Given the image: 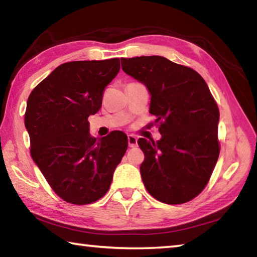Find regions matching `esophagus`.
I'll use <instances>...</instances> for the list:
<instances>
[{"mask_svg": "<svg viewBox=\"0 0 257 257\" xmlns=\"http://www.w3.org/2000/svg\"><path fill=\"white\" fill-rule=\"evenodd\" d=\"M128 145H129V147L137 146V138L135 135H128Z\"/></svg>", "mask_w": 257, "mask_h": 257, "instance_id": "1", "label": "esophagus"}]
</instances>
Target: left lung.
<instances>
[{"label": "left lung", "instance_id": "obj_1", "mask_svg": "<svg viewBox=\"0 0 257 257\" xmlns=\"http://www.w3.org/2000/svg\"><path fill=\"white\" fill-rule=\"evenodd\" d=\"M121 66L149 89L150 113L162 135L158 142H137L147 191L165 204L190 201L205 188L220 153V113L205 80L159 55L121 59Z\"/></svg>", "mask_w": 257, "mask_h": 257}]
</instances>
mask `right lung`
Wrapping results in <instances>:
<instances>
[{"label": "right lung", "mask_w": 257, "mask_h": 257, "mask_svg": "<svg viewBox=\"0 0 257 257\" xmlns=\"http://www.w3.org/2000/svg\"><path fill=\"white\" fill-rule=\"evenodd\" d=\"M120 70L118 58L72 61L54 69L30 93L25 125L30 154L63 201L85 205L106 194L128 147L119 130L89 134L88 116L102 106L103 92Z\"/></svg>", "instance_id": "1"}]
</instances>
